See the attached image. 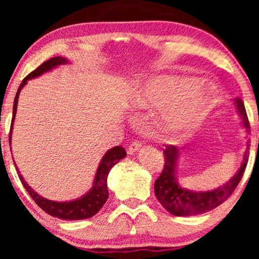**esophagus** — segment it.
Wrapping results in <instances>:
<instances>
[{"instance_id": "1", "label": "esophagus", "mask_w": 259, "mask_h": 259, "mask_svg": "<svg viewBox=\"0 0 259 259\" xmlns=\"http://www.w3.org/2000/svg\"><path fill=\"white\" fill-rule=\"evenodd\" d=\"M141 147V143L140 141H133L132 144L128 146V150H127V153L128 154H133L134 152H137L139 148Z\"/></svg>"}]
</instances>
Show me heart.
Here are the masks:
<instances>
[{"instance_id":"heart-1","label":"heart","mask_w":259,"mask_h":259,"mask_svg":"<svg viewBox=\"0 0 259 259\" xmlns=\"http://www.w3.org/2000/svg\"><path fill=\"white\" fill-rule=\"evenodd\" d=\"M217 98V88L205 81L191 82L159 76L138 88L132 106L141 111L161 109L158 125L169 137H184L205 121Z\"/></svg>"}]
</instances>
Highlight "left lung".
Wrapping results in <instances>:
<instances>
[{
  "label": "left lung",
  "mask_w": 259,
  "mask_h": 259,
  "mask_svg": "<svg viewBox=\"0 0 259 259\" xmlns=\"http://www.w3.org/2000/svg\"><path fill=\"white\" fill-rule=\"evenodd\" d=\"M235 104L238 111V114L242 119L243 126L245 127L246 132H250V123L247 119L245 107L242 99H235ZM180 151L173 145H168L164 150L165 165L161 175L154 182V193L157 199L165 207L166 211L173 215H194L200 214L204 212L213 210L228 199L233 191L236 190L240 179H242L244 169L246 167L249 160V144L244 153L243 162L238 172L232 177L229 182H226L223 186L211 191H191L186 190L179 185L176 177L177 164H178Z\"/></svg>",
  "instance_id": "8db88e82"
}]
</instances>
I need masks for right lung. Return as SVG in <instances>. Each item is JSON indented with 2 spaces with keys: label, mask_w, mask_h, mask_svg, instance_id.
I'll list each match as a JSON object with an SVG mask.
<instances>
[{
  "label": "right lung",
  "mask_w": 259,
  "mask_h": 259,
  "mask_svg": "<svg viewBox=\"0 0 259 259\" xmlns=\"http://www.w3.org/2000/svg\"><path fill=\"white\" fill-rule=\"evenodd\" d=\"M62 63H68V60L61 56H55L47 60V61L38 66L36 69L33 70L30 74L24 77L22 83L20 84L17 93L14 99V107H13V119H12V126H10V133H9V143L12 141V132H13V123L15 120V114L17 109V101H19L20 92L22 87L28 82V80L34 79L42 75L46 72H49L55 67H58ZM126 157L125 148L121 146H115L111 148V150L106 152L104 158L101 159L99 167L97 169V175H95L93 186L84 196L80 197L79 199L70 200V201H54L49 200L47 198L41 197L37 194L28 184L24 182L22 175H21L19 168H16L19 178L24 186V189L29 196L33 198V200L44 210L46 213L53 215V217L60 218V219H67V221H80V219H87L93 217L100 211V208L104 206V204L108 199V189H107V177L111 168L114 166L116 162H119L122 158ZM14 160V158H13ZM16 165V164H15Z\"/></svg>",
  "instance_id": "obj_1"
}]
</instances>
